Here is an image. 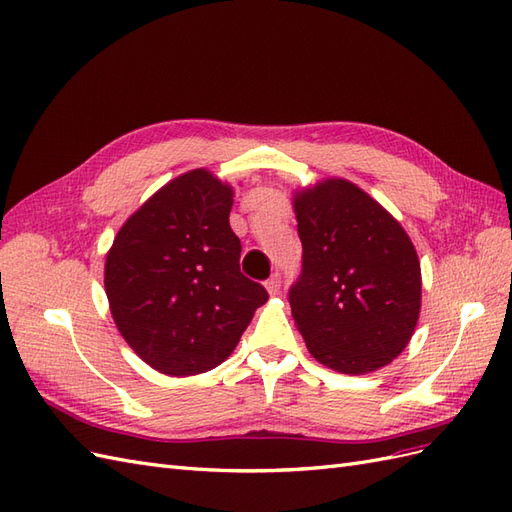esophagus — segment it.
<instances>
[{"instance_id": "esophagus-1", "label": "esophagus", "mask_w": 512, "mask_h": 512, "mask_svg": "<svg viewBox=\"0 0 512 512\" xmlns=\"http://www.w3.org/2000/svg\"><path fill=\"white\" fill-rule=\"evenodd\" d=\"M265 286H267V290H269L271 294H277V292H280V286H282V275L275 271V273L269 277Z\"/></svg>"}]
</instances>
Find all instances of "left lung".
Here are the masks:
<instances>
[{
  "label": "left lung",
  "instance_id": "left-lung-1",
  "mask_svg": "<svg viewBox=\"0 0 512 512\" xmlns=\"http://www.w3.org/2000/svg\"><path fill=\"white\" fill-rule=\"evenodd\" d=\"M294 213L303 260L288 303L307 350L342 374L391 363L421 309V262L406 230L346 179L297 194Z\"/></svg>",
  "mask_w": 512,
  "mask_h": 512
}]
</instances>
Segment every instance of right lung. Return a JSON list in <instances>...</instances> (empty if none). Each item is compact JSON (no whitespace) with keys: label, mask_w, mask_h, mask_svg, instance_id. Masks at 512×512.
Segmentation results:
<instances>
[{"label":"right lung","mask_w":512,"mask_h":512,"mask_svg":"<svg viewBox=\"0 0 512 512\" xmlns=\"http://www.w3.org/2000/svg\"><path fill=\"white\" fill-rule=\"evenodd\" d=\"M230 207V185L190 170L121 226L106 256L104 288L117 329L162 374L218 367L269 299L239 269Z\"/></svg>","instance_id":"add662e5"}]
</instances>
